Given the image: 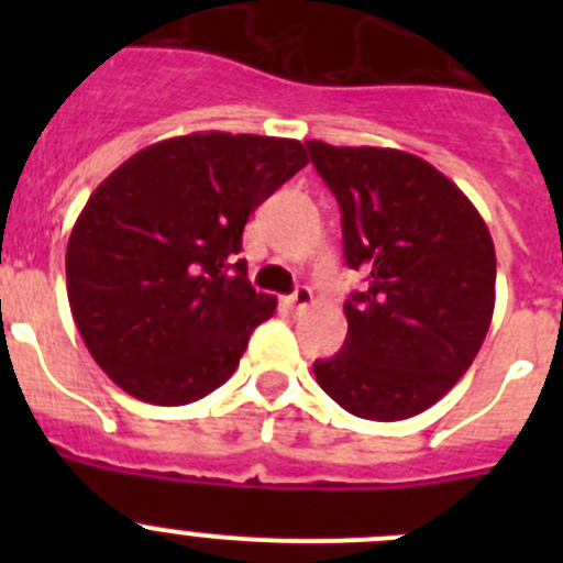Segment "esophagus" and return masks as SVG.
<instances>
[{
    "label": "esophagus",
    "mask_w": 563,
    "mask_h": 563,
    "mask_svg": "<svg viewBox=\"0 0 563 563\" xmlns=\"http://www.w3.org/2000/svg\"><path fill=\"white\" fill-rule=\"evenodd\" d=\"M312 305V290L310 287H296V290L287 296V307H290L292 312H305L307 307Z\"/></svg>",
    "instance_id": "1"
}]
</instances>
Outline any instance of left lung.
Listing matches in <instances>:
<instances>
[{"label": "left lung", "mask_w": 563, "mask_h": 563, "mask_svg": "<svg viewBox=\"0 0 563 563\" xmlns=\"http://www.w3.org/2000/svg\"><path fill=\"white\" fill-rule=\"evenodd\" d=\"M341 206L343 256L366 287L343 305L346 341L316 361L350 415L395 422L431 409L467 372L496 305L485 220L431 163L400 148L307 141Z\"/></svg>", "instance_id": "left-lung-1"}]
</instances>
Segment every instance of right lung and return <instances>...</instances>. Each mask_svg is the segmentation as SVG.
<instances>
[{
	"instance_id": "obj_1",
	"label": "right lung",
	"mask_w": 563,
	"mask_h": 563,
	"mask_svg": "<svg viewBox=\"0 0 563 563\" xmlns=\"http://www.w3.org/2000/svg\"><path fill=\"white\" fill-rule=\"evenodd\" d=\"M307 163L290 137L191 132L141 148L92 191L67 242V298L126 395L186 406L236 372L276 312L236 258L242 231Z\"/></svg>"
}]
</instances>
